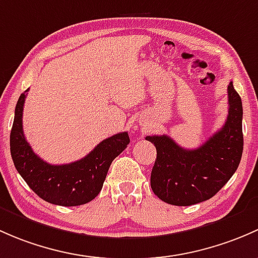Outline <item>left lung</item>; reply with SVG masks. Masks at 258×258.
Segmentation results:
<instances>
[{
  "mask_svg": "<svg viewBox=\"0 0 258 258\" xmlns=\"http://www.w3.org/2000/svg\"><path fill=\"white\" fill-rule=\"evenodd\" d=\"M228 114L225 125L200 148L184 149L168 135H148L156 148L150 185L164 203L190 206L211 199L231 179L238 168L243 150L242 102L227 87Z\"/></svg>",
  "mask_w": 258,
  "mask_h": 258,
  "instance_id": "obj_1",
  "label": "left lung"
}]
</instances>
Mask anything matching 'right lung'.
Wrapping results in <instances>:
<instances>
[{
  "label": "right lung",
  "mask_w": 258,
  "mask_h": 258,
  "mask_svg": "<svg viewBox=\"0 0 258 258\" xmlns=\"http://www.w3.org/2000/svg\"><path fill=\"white\" fill-rule=\"evenodd\" d=\"M27 90L18 98L10 135L13 164L27 185L47 203L78 206L92 201L102 190L111 161L126 148V132L104 139L87 156L71 164L50 165L39 158L23 134L22 114Z\"/></svg>",
  "instance_id": "right-lung-1"
}]
</instances>
